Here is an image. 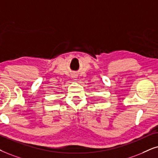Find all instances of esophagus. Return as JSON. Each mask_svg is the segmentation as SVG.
I'll use <instances>...</instances> for the list:
<instances>
[{
	"label": "esophagus",
	"mask_w": 158,
	"mask_h": 158,
	"mask_svg": "<svg viewBox=\"0 0 158 158\" xmlns=\"http://www.w3.org/2000/svg\"><path fill=\"white\" fill-rule=\"evenodd\" d=\"M72 78H73V79H77V74H73V75H72Z\"/></svg>",
	"instance_id": "obj_1"
}]
</instances>
